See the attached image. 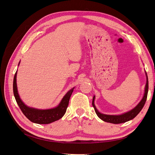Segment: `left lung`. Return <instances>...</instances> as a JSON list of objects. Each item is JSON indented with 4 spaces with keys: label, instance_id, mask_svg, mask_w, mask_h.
I'll list each match as a JSON object with an SVG mask.
<instances>
[{
    "label": "left lung",
    "instance_id": "obj_1",
    "mask_svg": "<svg viewBox=\"0 0 155 155\" xmlns=\"http://www.w3.org/2000/svg\"><path fill=\"white\" fill-rule=\"evenodd\" d=\"M145 76H146L147 81H146V84H145V87L143 96L142 97V99L141 100V101L138 103V104L137 106H136L134 108H133V109H131L130 110L126 112L125 113H123L121 114H119V115L105 114L101 113V112L97 109V108L96 107L94 104L95 96H94L93 99H92V106L94 108V110L96 112L97 116L99 117L101 120L105 121V122H109V123L114 124L125 123L126 121H128L129 120H131L133 118H134L142 109V108L143 107L145 104V101H146V100H147L149 85H148V78H147V72H145Z\"/></svg>",
    "mask_w": 155,
    "mask_h": 155
}]
</instances>
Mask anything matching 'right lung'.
I'll list each match as a JSON object with an SVG mask.
<instances>
[{
  "label": "right lung",
  "mask_w": 155,
  "mask_h": 155,
  "mask_svg": "<svg viewBox=\"0 0 155 155\" xmlns=\"http://www.w3.org/2000/svg\"><path fill=\"white\" fill-rule=\"evenodd\" d=\"M19 64L20 62L18 63V65H19ZM17 70L13 78V94L18 107H20L22 113L25 115L26 118L32 122L38 124H48L61 118L66 112L69 100L73 92L74 87L67 92L57 107L48 109H35V108L27 106L21 99L17 91Z\"/></svg>",
  "instance_id": "right-lung-1"
}]
</instances>
